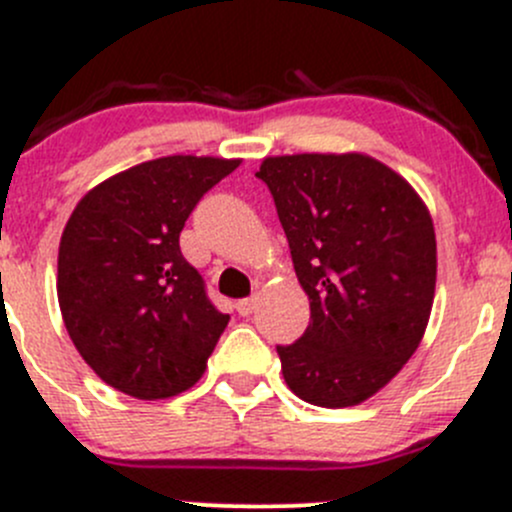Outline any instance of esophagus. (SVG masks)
<instances>
[{"instance_id":"obj_1","label":"esophagus","mask_w":512,"mask_h":512,"mask_svg":"<svg viewBox=\"0 0 512 512\" xmlns=\"http://www.w3.org/2000/svg\"><path fill=\"white\" fill-rule=\"evenodd\" d=\"M254 308H256V296L236 301V311H239V316H249V313H254Z\"/></svg>"}]
</instances>
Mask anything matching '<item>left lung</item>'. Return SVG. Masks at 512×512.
Wrapping results in <instances>:
<instances>
[{"label": "left lung", "mask_w": 512, "mask_h": 512, "mask_svg": "<svg viewBox=\"0 0 512 512\" xmlns=\"http://www.w3.org/2000/svg\"><path fill=\"white\" fill-rule=\"evenodd\" d=\"M276 204L311 321L276 346L288 388L358 406L408 363L435 293L433 221L406 179L363 154L273 156L256 171Z\"/></svg>", "instance_id": "left-lung-1"}]
</instances>
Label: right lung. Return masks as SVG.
Here are the masks:
<instances>
[{"mask_svg":"<svg viewBox=\"0 0 512 512\" xmlns=\"http://www.w3.org/2000/svg\"><path fill=\"white\" fill-rule=\"evenodd\" d=\"M239 161L164 156L91 189L59 244V308L91 371L126 396L171 398L206 371L229 313L206 293L179 236Z\"/></svg>","mask_w":512,"mask_h":512,"instance_id":"1","label":"right lung"}]
</instances>
